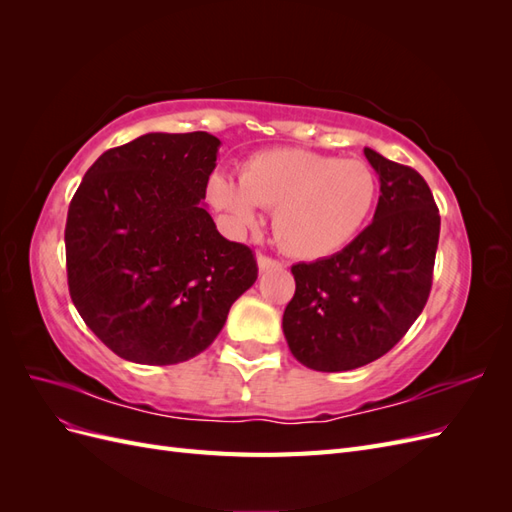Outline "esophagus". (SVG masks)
Returning <instances> with one entry per match:
<instances>
[{
	"label": "esophagus",
	"mask_w": 512,
	"mask_h": 512,
	"mask_svg": "<svg viewBox=\"0 0 512 512\" xmlns=\"http://www.w3.org/2000/svg\"><path fill=\"white\" fill-rule=\"evenodd\" d=\"M273 267H282V262L271 258V256L258 254V269H260V271H269V269H273Z\"/></svg>",
	"instance_id": "obj_1"
}]
</instances>
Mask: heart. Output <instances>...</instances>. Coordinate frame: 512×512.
Instances as JSON below:
<instances>
[{
	"instance_id": "b5f03b06",
	"label": "heart",
	"mask_w": 512,
	"mask_h": 512,
	"mask_svg": "<svg viewBox=\"0 0 512 512\" xmlns=\"http://www.w3.org/2000/svg\"><path fill=\"white\" fill-rule=\"evenodd\" d=\"M207 196L241 230L258 226L260 207L275 209L273 228L284 250L322 258L359 235L376 205L378 177L363 160L269 149L243 164L241 179L213 173Z\"/></svg>"
}]
</instances>
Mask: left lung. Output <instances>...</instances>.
Returning a JSON list of instances; mask_svg holds the SVG:
<instances>
[{
	"label": "left lung",
	"mask_w": 512,
	"mask_h": 512,
	"mask_svg": "<svg viewBox=\"0 0 512 512\" xmlns=\"http://www.w3.org/2000/svg\"><path fill=\"white\" fill-rule=\"evenodd\" d=\"M380 177L371 222L342 252L292 265L294 297L284 335L294 359L316 371H348L389 352L421 316L436 262L440 213L414 168L365 147Z\"/></svg>",
	"instance_id": "8db88e82"
}]
</instances>
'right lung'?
Segmentation results:
<instances>
[{
  "label": "right lung",
  "mask_w": 512,
  "mask_h": 512,
  "mask_svg": "<svg viewBox=\"0 0 512 512\" xmlns=\"http://www.w3.org/2000/svg\"><path fill=\"white\" fill-rule=\"evenodd\" d=\"M220 138L151 132L104 151L66 222L70 297L117 356L175 365L207 350L258 277L203 205Z\"/></svg>",
  "instance_id": "1"
}]
</instances>
